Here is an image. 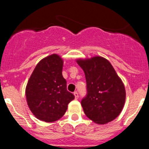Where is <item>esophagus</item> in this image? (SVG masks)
<instances>
[{
    "label": "esophagus",
    "mask_w": 149,
    "mask_h": 149,
    "mask_svg": "<svg viewBox=\"0 0 149 149\" xmlns=\"http://www.w3.org/2000/svg\"><path fill=\"white\" fill-rule=\"evenodd\" d=\"M73 94H74V96H75V98L76 99L79 98V93H78L77 91H75V92L73 93Z\"/></svg>",
    "instance_id": "obj_1"
}]
</instances>
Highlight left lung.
Returning a JSON list of instances; mask_svg holds the SVG:
<instances>
[{
	"label": "left lung",
	"instance_id": "1",
	"mask_svg": "<svg viewBox=\"0 0 149 149\" xmlns=\"http://www.w3.org/2000/svg\"><path fill=\"white\" fill-rule=\"evenodd\" d=\"M86 81L87 94L81 100L85 115L98 124L115 120L125 101L124 84L110 63L102 57L77 60Z\"/></svg>",
	"mask_w": 149,
	"mask_h": 149
}]
</instances>
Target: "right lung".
I'll use <instances>...</instances> for the list:
<instances>
[{
	"mask_svg": "<svg viewBox=\"0 0 149 149\" xmlns=\"http://www.w3.org/2000/svg\"><path fill=\"white\" fill-rule=\"evenodd\" d=\"M63 61L52 54L38 63L26 87L28 106L37 119L56 121L65 113L68 104L75 97L67 90L62 75Z\"/></svg>",
	"mask_w": 149,
	"mask_h": 149,
	"instance_id": "right-lung-1",
	"label": "right lung"
}]
</instances>
